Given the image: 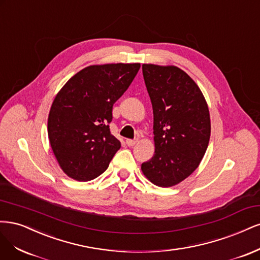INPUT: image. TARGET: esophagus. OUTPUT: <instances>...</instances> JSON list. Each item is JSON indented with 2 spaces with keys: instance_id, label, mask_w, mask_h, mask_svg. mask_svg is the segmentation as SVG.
I'll list each match as a JSON object with an SVG mask.
<instances>
[{
  "instance_id": "obj_1",
  "label": "esophagus",
  "mask_w": 260,
  "mask_h": 260,
  "mask_svg": "<svg viewBox=\"0 0 260 260\" xmlns=\"http://www.w3.org/2000/svg\"><path fill=\"white\" fill-rule=\"evenodd\" d=\"M137 142H138V139H127V140H126V144H127L128 147L135 146V145L137 144Z\"/></svg>"
}]
</instances>
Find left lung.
<instances>
[{
	"label": "left lung",
	"mask_w": 260,
	"mask_h": 260,
	"mask_svg": "<svg viewBox=\"0 0 260 260\" xmlns=\"http://www.w3.org/2000/svg\"><path fill=\"white\" fill-rule=\"evenodd\" d=\"M153 109L154 155L141 164L153 185L172 187L193 173L211 137V119L202 91L175 66L142 64Z\"/></svg>",
	"instance_id": "left-lung-1"
}]
</instances>
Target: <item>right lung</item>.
Wrapping results in <instances>:
<instances>
[{"label": "right lung", "instance_id": "add662e5", "mask_svg": "<svg viewBox=\"0 0 260 260\" xmlns=\"http://www.w3.org/2000/svg\"><path fill=\"white\" fill-rule=\"evenodd\" d=\"M140 63L86 67L66 83L48 114L49 144L69 177L91 180L102 175L121 148L109 128L112 107L128 88Z\"/></svg>", "mask_w": 260, "mask_h": 260}]
</instances>
